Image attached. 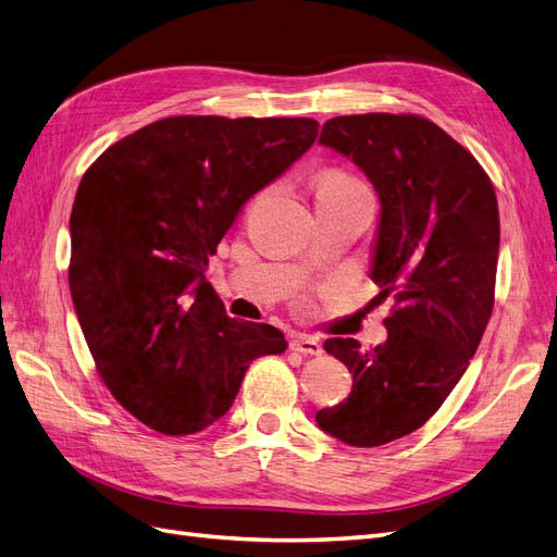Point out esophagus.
Instances as JSON below:
<instances>
[{"instance_id": "1", "label": "esophagus", "mask_w": 557, "mask_h": 557, "mask_svg": "<svg viewBox=\"0 0 557 557\" xmlns=\"http://www.w3.org/2000/svg\"><path fill=\"white\" fill-rule=\"evenodd\" d=\"M290 350L299 352V356H320L323 346H320V342L313 339V336H295L290 342Z\"/></svg>"}]
</instances>
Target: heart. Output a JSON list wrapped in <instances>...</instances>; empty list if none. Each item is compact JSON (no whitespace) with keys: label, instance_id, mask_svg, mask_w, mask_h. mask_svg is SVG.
Here are the masks:
<instances>
[{"label":"heart","instance_id":"1","mask_svg":"<svg viewBox=\"0 0 557 557\" xmlns=\"http://www.w3.org/2000/svg\"><path fill=\"white\" fill-rule=\"evenodd\" d=\"M362 185L360 178L344 170H325L315 176V195H327L336 190H346V188H358Z\"/></svg>","mask_w":557,"mask_h":557}]
</instances>
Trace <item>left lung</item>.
<instances>
[{
	"label": "left lung",
	"mask_w": 557,
	"mask_h": 557,
	"mask_svg": "<svg viewBox=\"0 0 557 557\" xmlns=\"http://www.w3.org/2000/svg\"><path fill=\"white\" fill-rule=\"evenodd\" d=\"M318 141L374 183L372 281L395 309L374 350L342 336L325 342L352 391L315 420L348 446H381L423 428L474 358L495 305L497 197L479 160L423 115H336Z\"/></svg>",
	"instance_id": "left-lung-1"
}]
</instances>
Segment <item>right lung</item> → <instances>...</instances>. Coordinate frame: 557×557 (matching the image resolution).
I'll use <instances>...</instances> for the list:
<instances>
[{
    "mask_svg": "<svg viewBox=\"0 0 557 557\" xmlns=\"http://www.w3.org/2000/svg\"><path fill=\"white\" fill-rule=\"evenodd\" d=\"M313 117L172 115L109 146L72 209L70 288L111 395L150 430L209 428L283 332L227 315L205 272L246 201L313 146Z\"/></svg>",
    "mask_w": 557,
    "mask_h": 557,
    "instance_id": "right-lung-1",
    "label": "right lung"
}]
</instances>
